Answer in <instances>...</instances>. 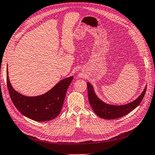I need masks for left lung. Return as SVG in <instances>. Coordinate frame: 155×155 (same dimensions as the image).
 I'll return each instance as SVG.
<instances>
[{
  "label": "left lung",
  "mask_w": 155,
  "mask_h": 155,
  "mask_svg": "<svg viewBox=\"0 0 155 155\" xmlns=\"http://www.w3.org/2000/svg\"><path fill=\"white\" fill-rule=\"evenodd\" d=\"M88 100L94 113L104 119H115L122 117L132 112L142 101L146 91V87L141 94L134 101L122 106L108 105L101 101L96 96L92 86L87 83Z\"/></svg>",
  "instance_id": "left-lung-1"
}]
</instances>
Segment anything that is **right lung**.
<instances>
[{
  "mask_svg": "<svg viewBox=\"0 0 155 155\" xmlns=\"http://www.w3.org/2000/svg\"><path fill=\"white\" fill-rule=\"evenodd\" d=\"M7 86L14 105L23 115L37 122L52 120L60 114L73 77L64 79L45 94L35 97L21 94L11 86L7 68Z\"/></svg>",
  "mask_w": 155,
  "mask_h": 155,
  "instance_id": "add662e5",
  "label": "right lung"
}]
</instances>
